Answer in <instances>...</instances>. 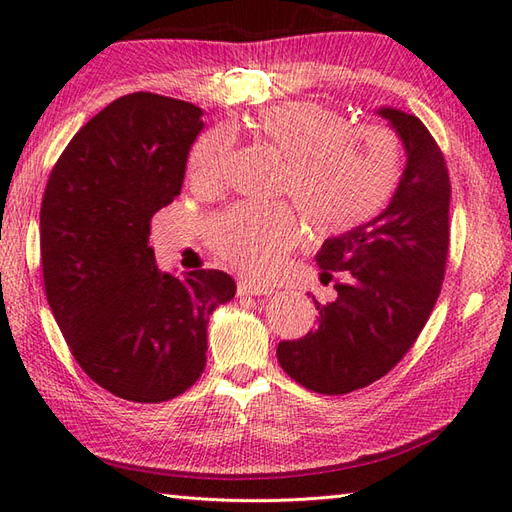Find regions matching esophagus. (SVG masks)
I'll use <instances>...</instances> for the list:
<instances>
[{
    "mask_svg": "<svg viewBox=\"0 0 512 512\" xmlns=\"http://www.w3.org/2000/svg\"><path fill=\"white\" fill-rule=\"evenodd\" d=\"M238 296H271V287L265 285H256V283H249V280H238L236 285Z\"/></svg>",
    "mask_w": 512,
    "mask_h": 512,
    "instance_id": "34e87169",
    "label": "esophagus"
}]
</instances>
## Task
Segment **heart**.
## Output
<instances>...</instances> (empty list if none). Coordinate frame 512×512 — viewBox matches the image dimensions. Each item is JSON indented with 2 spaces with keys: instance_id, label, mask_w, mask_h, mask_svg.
Masks as SVG:
<instances>
[{
  "instance_id": "b5f03b06",
  "label": "heart",
  "mask_w": 512,
  "mask_h": 512,
  "mask_svg": "<svg viewBox=\"0 0 512 512\" xmlns=\"http://www.w3.org/2000/svg\"><path fill=\"white\" fill-rule=\"evenodd\" d=\"M249 132L285 159L278 190L294 198L316 236H340L373 221L389 205L402 174L400 143L382 125H349L340 112L309 101L267 108ZM232 137L203 134L190 154L194 185L214 190L225 181ZM298 218L285 203L236 205L207 229L210 247L247 276H267L296 245Z\"/></svg>"
}]
</instances>
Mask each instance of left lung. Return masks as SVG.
Segmentation results:
<instances>
[{
	"mask_svg": "<svg viewBox=\"0 0 512 512\" xmlns=\"http://www.w3.org/2000/svg\"><path fill=\"white\" fill-rule=\"evenodd\" d=\"M378 114L406 152L398 190L373 221L322 243L320 283L342 271L338 298L329 305L314 298L318 327L276 351L289 378L316 393H351L387 375L413 347L442 289L451 205L444 154L413 114L389 106Z\"/></svg>",
	"mask_w": 512,
	"mask_h": 512,
	"instance_id": "1",
	"label": "left lung"
}]
</instances>
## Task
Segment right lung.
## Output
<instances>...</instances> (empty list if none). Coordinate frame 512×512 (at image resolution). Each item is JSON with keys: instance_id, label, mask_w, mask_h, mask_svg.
Wrapping results in <instances>:
<instances>
[{"instance_id": "add662e5", "label": "right lung", "mask_w": 512, "mask_h": 512, "mask_svg": "<svg viewBox=\"0 0 512 512\" xmlns=\"http://www.w3.org/2000/svg\"><path fill=\"white\" fill-rule=\"evenodd\" d=\"M192 103L132 92L95 114L50 172L41 201L46 298L79 367L130 402H165L201 378L207 322L232 276L156 267L150 221L181 194L203 130Z\"/></svg>"}]
</instances>
